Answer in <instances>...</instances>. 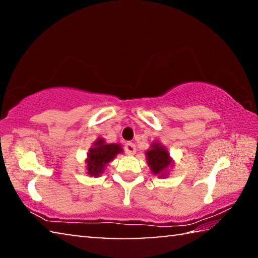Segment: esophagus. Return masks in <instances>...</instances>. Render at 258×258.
Listing matches in <instances>:
<instances>
[{
  "mask_svg": "<svg viewBox=\"0 0 258 258\" xmlns=\"http://www.w3.org/2000/svg\"><path fill=\"white\" fill-rule=\"evenodd\" d=\"M125 151H126V154H127V155H134L135 151H137V149H135V146L133 145L132 142H128V143H126V145H125Z\"/></svg>",
  "mask_w": 258,
  "mask_h": 258,
  "instance_id": "esophagus-1",
  "label": "esophagus"
}]
</instances>
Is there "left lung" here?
Masks as SVG:
<instances>
[{"label": "left lung", "mask_w": 258, "mask_h": 258, "mask_svg": "<svg viewBox=\"0 0 258 258\" xmlns=\"http://www.w3.org/2000/svg\"><path fill=\"white\" fill-rule=\"evenodd\" d=\"M146 155L147 163L155 175H159V177L167 175L168 167L173 166V160L164 146L158 142H154L151 145V149L148 150Z\"/></svg>", "instance_id": "8db88e82"}]
</instances>
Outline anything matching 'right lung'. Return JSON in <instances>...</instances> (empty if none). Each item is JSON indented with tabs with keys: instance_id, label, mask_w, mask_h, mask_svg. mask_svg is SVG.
<instances>
[{
	"instance_id": "obj_1",
	"label": "right lung",
	"mask_w": 258,
	"mask_h": 258,
	"mask_svg": "<svg viewBox=\"0 0 258 258\" xmlns=\"http://www.w3.org/2000/svg\"><path fill=\"white\" fill-rule=\"evenodd\" d=\"M120 152H123V149L118 143L108 145L103 139H98L87 152L86 173L90 176H100L104 172L106 166Z\"/></svg>"
}]
</instances>
